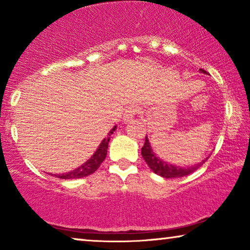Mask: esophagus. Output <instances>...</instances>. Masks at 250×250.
Listing matches in <instances>:
<instances>
[{"mask_svg":"<svg viewBox=\"0 0 250 250\" xmlns=\"http://www.w3.org/2000/svg\"><path fill=\"white\" fill-rule=\"evenodd\" d=\"M140 111V109L138 105H134V104H131L129 107L126 109L125 112H124V116H123V118H124L125 122H128L129 119H132L134 117L135 115H138Z\"/></svg>","mask_w":250,"mask_h":250,"instance_id":"34e87169","label":"esophagus"}]
</instances>
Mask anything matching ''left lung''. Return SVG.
I'll return each instance as SVG.
<instances>
[{"label":"left lung","instance_id":"1","mask_svg":"<svg viewBox=\"0 0 250 250\" xmlns=\"http://www.w3.org/2000/svg\"><path fill=\"white\" fill-rule=\"evenodd\" d=\"M200 71L201 73H206L204 69H200ZM141 153H142L143 159L146 160V165L150 167V169H151L153 173L158 174L160 176L166 177V179H172V177H182V176L189 175V174L193 173L194 170H197L205 162H206V160H204L203 163L197 164V165L191 166V167H179V166L170 165V164L163 162V160L158 159V157H156L155 153L152 152L149 140L146 136L145 145H143L141 149Z\"/></svg>","mask_w":250,"mask_h":250}]
</instances>
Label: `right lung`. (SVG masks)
<instances>
[{"mask_svg": "<svg viewBox=\"0 0 250 250\" xmlns=\"http://www.w3.org/2000/svg\"><path fill=\"white\" fill-rule=\"evenodd\" d=\"M116 129V126L111 129L110 132L108 133L107 138H104L102 140V142L99 146V148L97 149V151L94 152V155L91 157L90 159L87 160L86 163H84L83 165L78 167V168L71 170V172L64 173V174H59V175H56L59 179H63V180H70V179H82V177H85L87 175H91L92 173H94L97 170L100 165L104 162L105 156H107V149H108V143L110 141V135L114 133Z\"/></svg>", "mask_w": 250, "mask_h": 250, "instance_id": "add662e5", "label": "right lung"}]
</instances>
